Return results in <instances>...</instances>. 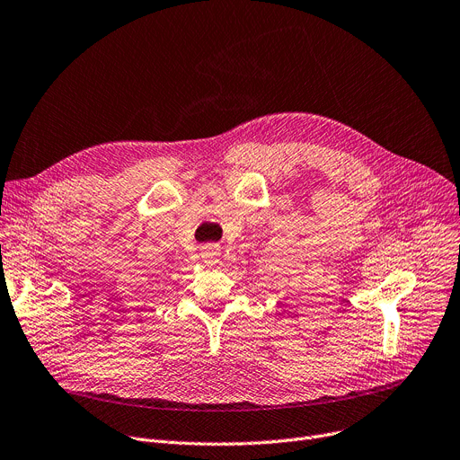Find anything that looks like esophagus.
Instances as JSON below:
<instances>
[{"instance_id":"esophagus-1","label":"esophagus","mask_w":460,"mask_h":460,"mask_svg":"<svg viewBox=\"0 0 460 460\" xmlns=\"http://www.w3.org/2000/svg\"><path fill=\"white\" fill-rule=\"evenodd\" d=\"M219 246L217 244H205L203 248H201V257H203V261L207 263V265H214V263H217V259H219Z\"/></svg>"}]
</instances>
